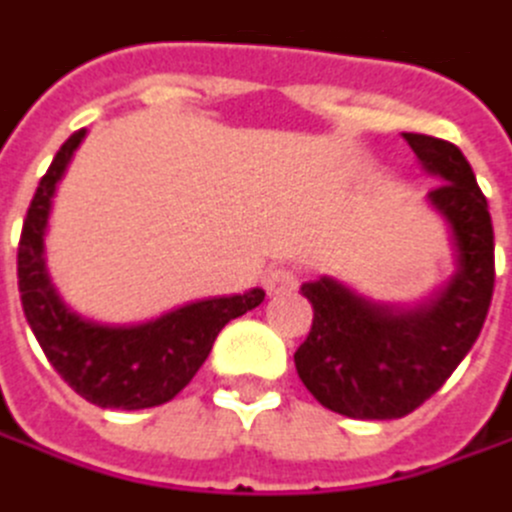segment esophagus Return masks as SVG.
<instances>
[{
  "label": "esophagus",
  "instance_id": "1",
  "mask_svg": "<svg viewBox=\"0 0 512 512\" xmlns=\"http://www.w3.org/2000/svg\"><path fill=\"white\" fill-rule=\"evenodd\" d=\"M291 288H297V274L291 268H274L265 277V291L268 294H286Z\"/></svg>",
  "mask_w": 512,
  "mask_h": 512
}]
</instances>
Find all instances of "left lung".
Listing matches in <instances>:
<instances>
[{
	"label": "left lung",
	"instance_id": "left-lung-1",
	"mask_svg": "<svg viewBox=\"0 0 512 512\" xmlns=\"http://www.w3.org/2000/svg\"><path fill=\"white\" fill-rule=\"evenodd\" d=\"M404 141L439 182L427 203L448 226L454 274L418 303L371 300L336 277L300 286L315 318L294 353L297 374L321 407L348 418H404L439 392L480 336L495 286L492 218L472 164L448 141Z\"/></svg>",
	"mask_w": 512,
	"mask_h": 512
}]
</instances>
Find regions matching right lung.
<instances>
[{"mask_svg":"<svg viewBox=\"0 0 512 512\" xmlns=\"http://www.w3.org/2000/svg\"><path fill=\"white\" fill-rule=\"evenodd\" d=\"M88 129L70 135L34 191L20 250L17 277L23 312L52 368L96 407L147 410L176 398L200 371L226 324L265 300L262 288L206 297L170 309L144 324H99L61 297L46 268V229L58 182L64 179Z\"/></svg>","mask_w":512,"mask_h":512,"instance_id":"add662e5","label":"right lung"}]
</instances>
